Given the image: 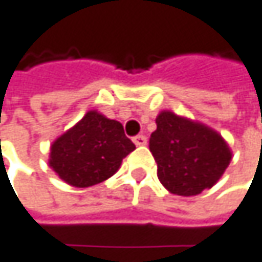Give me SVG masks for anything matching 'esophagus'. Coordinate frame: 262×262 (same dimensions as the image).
<instances>
[{"label": "esophagus", "instance_id": "esophagus-1", "mask_svg": "<svg viewBox=\"0 0 262 262\" xmlns=\"http://www.w3.org/2000/svg\"><path fill=\"white\" fill-rule=\"evenodd\" d=\"M134 143L137 146H144L147 143V138L144 135H137V137H134Z\"/></svg>", "mask_w": 262, "mask_h": 262}]
</instances>
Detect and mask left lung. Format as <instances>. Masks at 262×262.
I'll list each match as a JSON object with an SVG mask.
<instances>
[{"label":"left lung","mask_w":262,"mask_h":262,"mask_svg":"<svg viewBox=\"0 0 262 262\" xmlns=\"http://www.w3.org/2000/svg\"><path fill=\"white\" fill-rule=\"evenodd\" d=\"M149 149L157 161L161 184L181 196L210 189L232 160V152L220 134L172 112L158 115Z\"/></svg>","instance_id":"obj_1"}]
</instances>
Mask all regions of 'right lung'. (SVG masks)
Returning a JSON list of instances; mask_svg holds the SVG:
<instances>
[{"instance_id": "1", "label": "right lung", "mask_w": 262, "mask_h": 262, "mask_svg": "<svg viewBox=\"0 0 262 262\" xmlns=\"http://www.w3.org/2000/svg\"><path fill=\"white\" fill-rule=\"evenodd\" d=\"M134 150L122 124L93 110L52 144L49 164L67 184L90 187L110 178Z\"/></svg>"}]
</instances>
